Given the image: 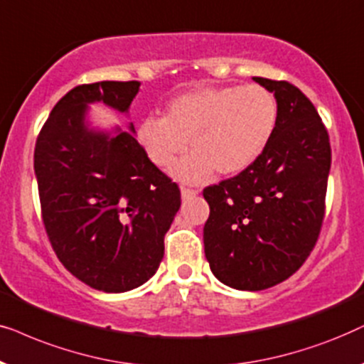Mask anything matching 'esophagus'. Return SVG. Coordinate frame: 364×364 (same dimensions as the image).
<instances>
[{"instance_id": "obj_1", "label": "esophagus", "mask_w": 364, "mask_h": 364, "mask_svg": "<svg viewBox=\"0 0 364 364\" xmlns=\"http://www.w3.org/2000/svg\"><path fill=\"white\" fill-rule=\"evenodd\" d=\"M198 195L196 190H190V188H181V198L183 200H190V198H195Z\"/></svg>"}]
</instances>
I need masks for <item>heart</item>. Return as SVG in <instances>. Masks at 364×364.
I'll list each match as a JSON object with an SVG mask.
<instances>
[{"label": "heart", "instance_id": "obj_1", "mask_svg": "<svg viewBox=\"0 0 364 364\" xmlns=\"http://www.w3.org/2000/svg\"><path fill=\"white\" fill-rule=\"evenodd\" d=\"M278 103L264 86H218L174 96L163 118L139 121L136 139L154 166L166 169L188 149L193 153L173 168V176L203 183L213 173L232 176L250 168L273 138Z\"/></svg>", "mask_w": 364, "mask_h": 364}]
</instances>
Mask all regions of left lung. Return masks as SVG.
<instances>
[{"label":"left lung","instance_id":"left-lung-1","mask_svg":"<svg viewBox=\"0 0 364 364\" xmlns=\"http://www.w3.org/2000/svg\"><path fill=\"white\" fill-rule=\"evenodd\" d=\"M274 95L278 121L263 154L203 196V241L213 274L226 287L259 291L301 268L324 216L329 136L311 101L288 81L255 76Z\"/></svg>","mask_w":364,"mask_h":364}]
</instances>
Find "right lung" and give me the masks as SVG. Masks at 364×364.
<instances>
[{
    "label": "right lung",
    "mask_w": 364,
    "mask_h": 364,
    "mask_svg": "<svg viewBox=\"0 0 364 364\" xmlns=\"http://www.w3.org/2000/svg\"><path fill=\"white\" fill-rule=\"evenodd\" d=\"M139 81H100L58 101L35 148L48 238L63 266L88 287L124 293L156 273L181 195L129 132L96 129L90 105L128 114Z\"/></svg>",
    "instance_id": "1"
}]
</instances>
